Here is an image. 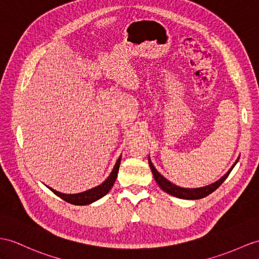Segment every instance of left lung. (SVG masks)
I'll list each match as a JSON object with an SVG mask.
<instances>
[{"label":"left lung","instance_id":"left-lung-1","mask_svg":"<svg viewBox=\"0 0 259 259\" xmlns=\"http://www.w3.org/2000/svg\"><path fill=\"white\" fill-rule=\"evenodd\" d=\"M237 161H238V159L236 160V162ZM148 162H149L151 172H153V175H154V178H155L156 182L158 184V186L162 189V190L167 192V193H169V194L174 195V197H177V198H180V199H186V200L202 199V198L206 197V195H209L210 193H212L213 191H215L217 189L223 184L224 180L229 177V175L232 171V169L234 168V166L236 165V162H235L234 165L232 166V168L223 176L222 178L218 180L217 182H214V184H212L210 186H206V187H203V188H198V189H186V188H180L178 186H176V185L171 184L170 181H168L166 178H163L162 176L158 171H157L156 168L154 167L153 163H151L149 158H148Z\"/></svg>","mask_w":259,"mask_h":259}]
</instances>
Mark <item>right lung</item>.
Here are the masks:
<instances>
[{"label": "right lung", "instance_id": "obj_1", "mask_svg": "<svg viewBox=\"0 0 259 259\" xmlns=\"http://www.w3.org/2000/svg\"><path fill=\"white\" fill-rule=\"evenodd\" d=\"M121 158H122V155L119 156V158L117 159L115 166H114V168H113L112 172L110 174L108 179H106L102 185H100V186L93 188V189H90V190L81 192V193H75V194H65V193L56 191V190H54V189L49 188V187L48 188L56 195H58L59 198L67 201L68 203H71V204H74V205L90 204V203L94 202V201H97L102 197H104V195L111 190V188L113 187V185H114V182H115L116 177H117L119 163H121Z\"/></svg>", "mask_w": 259, "mask_h": 259}]
</instances>
